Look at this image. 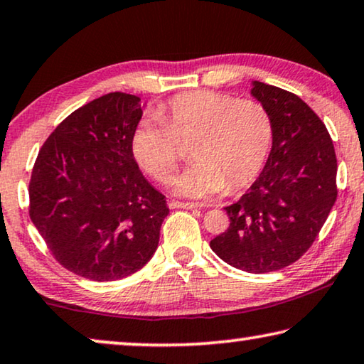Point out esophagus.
<instances>
[{
  "label": "esophagus",
  "instance_id": "34e87169",
  "mask_svg": "<svg viewBox=\"0 0 364 364\" xmlns=\"http://www.w3.org/2000/svg\"><path fill=\"white\" fill-rule=\"evenodd\" d=\"M168 205L170 209H198V205L193 203H180V200H171Z\"/></svg>",
  "mask_w": 364,
  "mask_h": 364
}]
</instances>
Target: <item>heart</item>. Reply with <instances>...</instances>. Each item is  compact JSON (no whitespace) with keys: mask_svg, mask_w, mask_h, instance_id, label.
Returning a JSON list of instances; mask_svg holds the SVG:
<instances>
[{"mask_svg":"<svg viewBox=\"0 0 364 364\" xmlns=\"http://www.w3.org/2000/svg\"><path fill=\"white\" fill-rule=\"evenodd\" d=\"M191 139L193 164L175 178L173 189L184 198L212 199L256 180L272 144V121L255 100L186 92L137 124L131 149L149 175L166 183L176 170L178 141Z\"/></svg>","mask_w":364,"mask_h":364,"instance_id":"1","label":"heart"}]
</instances>
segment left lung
I'll return each mask as SVG.
<instances>
[{"label": "left lung", "mask_w": 364, "mask_h": 364, "mask_svg": "<svg viewBox=\"0 0 364 364\" xmlns=\"http://www.w3.org/2000/svg\"><path fill=\"white\" fill-rule=\"evenodd\" d=\"M251 95L272 121V149L210 247L233 267L267 274L298 261L337 199V157L321 118L298 95L252 80Z\"/></svg>", "instance_id": "obj_1"}]
</instances>
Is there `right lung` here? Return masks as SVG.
<instances>
[{
  "label": "right lung",
  "instance_id": "obj_1",
  "mask_svg": "<svg viewBox=\"0 0 364 364\" xmlns=\"http://www.w3.org/2000/svg\"><path fill=\"white\" fill-rule=\"evenodd\" d=\"M141 118L139 97L102 95L51 132L33 165L31 220L56 261L84 279H124L157 251L170 210L132 155Z\"/></svg>",
  "mask_w": 364,
  "mask_h": 364
}]
</instances>
